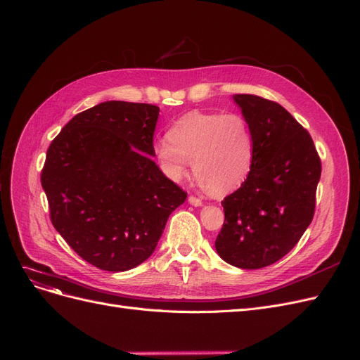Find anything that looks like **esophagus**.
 Returning a JSON list of instances; mask_svg holds the SVG:
<instances>
[{
	"label": "esophagus",
	"mask_w": 360,
	"mask_h": 360,
	"mask_svg": "<svg viewBox=\"0 0 360 360\" xmlns=\"http://www.w3.org/2000/svg\"><path fill=\"white\" fill-rule=\"evenodd\" d=\"M188 202H190V205H193V206H202V205H203V202L200 200V198L195 197V195H188Z\"/></svg>",
	"instance_id": "obj_1"
}]
</instances>
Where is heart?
<instances>
[{
	"label": "heart",
	"mask_w": 360,
	"mask_h": 360,
	"mask_svg": "<svg viewBox=\"0 0 360 360\" xmlns=\"http://www.w3.org/2000/svg\"><path fill=\"white\" fill-rule=\"evenodd\" d=\"M155 154L172 179H182L193 165L202 187L214 195L237 190L254 163V135L237 112H190L158 141Z\"/></svg>",
	"instance_id": "obj_1"
}]
</instances>
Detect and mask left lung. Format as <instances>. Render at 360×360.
<instances>
[{
	"label": "left lung",
	"instance_id": "obj_1",
	"mask_svg": "<svg viewBox=\"0 0 360 360\" xmlns=\"http://www.w3.org/2000/svg\"><path fill=\"white\" fill-rule=\"evenodd\" d=\"M254 135V163L240 188L224 198L218 255L255 270L283 258L310 225L322 163L310 133L282 105L234 95Z\"/></svg>",
	"mask_w": 360,
	"mask_h": 360
}]
</instances>
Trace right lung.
I'll use <instances>...</instances> for the list:
<instances>
[{
  "instance_id": "add662e5",
  "label": "right lung",
  "mask_w": 360,
  "mask_h": 360,
  "mask_svg": "<svg viewBox=\"0 0 360 360\" xmlns=\"http://www.w3.org/2000/svg\"><path fill=\"white\" fill-rule=\"evenodd\" d=\"M160 108L102 102L51 141L41 170L53 227L89 264L126 271L154 252L187 193L154 163Z\"/></svg>"
}]
</instances>
